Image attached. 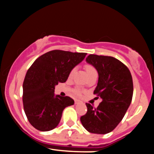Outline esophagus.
Here are the masks:
<instances>
[{"label": "esophagus", "instance_id": "obj_1", "mask_svg": "<svg viewBox=\"0 0 154 154\" xmlns=\"http://www.w3.org/2000/svg\"><path fill=\"white\" fill-rule=\"evenodd\" d=\"M75 104H79V103H81V101L79 100H75Z\"/></svg>", "mask_w": 154, "mask_h": 154}]
</instances>
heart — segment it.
Wrapping results in <instances>:
<instances>
[{"label":"heart","instance_id":"obj_1","mask_svg":"<svg viewBox=\"0 0 154 154\" xmlns=\"http://www.w3.org/2000/svg\"><path fill=\"white\" fill-rule=\"evenodd\" d=\"M85 69L88 76L93 75V74L97 73V70L95 69V67L91 64H85ZM75 70H76L75 68L72 69L70 70L69 73V78H71V77H72V76H73L74 74H75ZM73 94L76 95V96H79V95H81L80 90L77 88H75V89L73 90Z\"/></svg>","mask_w":154,"mask_h":154}]
</instances>
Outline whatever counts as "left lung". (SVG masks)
<instances>
[{
  "mask_svg": "<svg viewBox=\"0 0 154 154\" xmlns=\"http://www.w3.org/2000/svg\"><path fill=\"white\" fill-rule=\"evenodd\" d=\"M86 61L98 71V82L93 94L102 100L96 108L86 103L87 113L80 121L91 133H109L119 125L131 103V73L126 65L112 56L90 54Z\"/></svg>",
  "mask_w": 154,
  "mask_h": 154,
  "instance_id": "1",
  "label": "left lung"
}]
</instances>
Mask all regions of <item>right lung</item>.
<instances>
[{
    "mask_svg": "<svg viewBox=\"0 0 154 154\" xmlns=\"http://www.w3.org/2000/svg\"><path fill=\"white\" fill-rule=\"evenodd\" d=\"M86 55L51 51L38 57L27 70L23 82V106L28 121L35 129L45 132L56 128L63 109L75 103L69 96H55V85L66 82L70 70Z\"/></svg>",
    "mask_w": 154,
    "mask_h": 154,
    "instance_id": "add662e5",
    "label": "right lung"
}]
</instances>
